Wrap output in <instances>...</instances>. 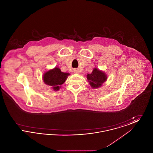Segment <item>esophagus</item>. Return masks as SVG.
<instances>
[{
	"mask_svg": "<svg viewBox=\"0 0 153 153\" xmlns=\"http://www.w3.org/2000/svg\"><path fill=\"white\" fill-rule=\"evenodd\" d=\"M73 72L74 73H79V71L77 69H74L73 70Z\"/></svg>",
	"mask_w": 153,
	"mask_h": 153,
	"instance_id": "obj_1",
	"label": "esophagus"
}]
</instances>
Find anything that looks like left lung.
Returning a JSON list of instances; mask_svg holds the SVG:
<instances>
[{"label":"left lung","mask_w":153,"mask_h":153,"mask_svg":"<svg viewBox=\"0 0 153 153\" xmlns=\"http://www.w3.org/2000/svg\"><path fill=\"white\" fill-rule=\"evenodd\" d=\"M87 78L91 87L95 89L102 87L103 83L107 80V75L102 71L95 68L92 73H88Z\"/></svg>","instance_id":"obj_1"}]
</instances>
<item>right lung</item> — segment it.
<instances>
[{"label": "right lung", "instance_id": "right-lung-1", "mask_svg": "<svg viewBox=\"0 0 153 153\" xmlns=\"http://www.w3.org/2000/svg\"><path fill=\"white\" fill-rule=\"evenodd\" d=\"M69 75V73L62 72L59 68L55 67L45 72L42 79L45 84L51 86L54 91H57Z\"/></svg>", "mask_w": 153, "mask_h": 153}]
</instances>
